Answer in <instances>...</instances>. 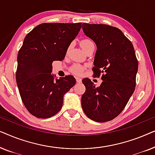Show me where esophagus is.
<instances>
[{
    "instance_id": "1",
    "label": "esophagus",
    "mask_w": 155,
    "mask_h": 155,
    "mask_svg": "<svg viewBox=\"0 0 155 155\" xmlns=\"http://www.w3.org/2000/svg\"><path fill=\"white\" fill-rule=\"evenodd\" d=\"M76 81H77V82H78V83H80V82H82V79L80 78H76Z\"/></svg>"
}]
</instances>
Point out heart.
<instances>
[{
  "instance_id": "obj_1",
  "label": "heart",
  "mask_w": 155,
  "mask_h": 155,
  "mask_svg": "<svg viewBox=\"0 0 155 155\" xmlns=\"http://www.w3.org/2000/svg\"><path fill=\"white\" fill-rule=\"evenodd\" d=\"M80 46H81L82 49H83L84 51H86L89 49L90 48L94 46V42L90 39H84L80 41ZM83 67L78 64L73 65V66L71 68V71L72 73L77 75H81L82 72H83Z\"/></svg>"
}]
</instances>
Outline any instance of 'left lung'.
<instances>
[{
    "label": "left lung",
    "mask_w": 155,
    "mask_h": 155,
    "mask_svg": "<svg viewBox=\"0 0 155 155\" xmlns=\"http://www.w3.org/2000/svg\"><path fill=\"white\" fill-rule=\"evenodd\" d=\"M82 29L97 45L94 76L102 74L99 87L89 78L82 80L87 90L82 109L94 121H109L121 113L134 92L138 61L131 41L117 27L83 23Z\"/></svg>",
    "instance_id": "obj_1"
}]
</instances>
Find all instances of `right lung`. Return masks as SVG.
I'll use <instances>...</instances> for the list:
<instances>
[{
  "label": "right lung",
  "instance_id": "1",
  "mask_svg": "<svg viewBox=\"0 0 155 155\" xmlns=\"http://www.w3.org/2000/svg\"><path fill=\"white\" fill-rule=\"evenodd\" d=\"M82 22L42 23L25 37L18 55L16 82L25 107L39 118L56 115L63 95L75 85L73 75L54 80L52 63L63 61Z\"/></svg>",
  "mask_w": 155,
  "mask_h": 155
}]
</instances>
